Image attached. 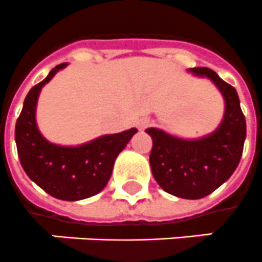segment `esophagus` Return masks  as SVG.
<instances>
[{"label": "esophagus", "mask_w": 262, "mask_h": 262, "mask_svg": "<svg viewBox=\"0 0 262 262\" xmlns=\"http://www.w3.org/2000/svg\"><path fill=\"white\" fill-rule=\"evenodd\" d=\"M148 124H150V120H148V119H141V120H138V123H137L138 128L139 129L144 128V127H147Z\"/></svg>", "instance_id": "esophagus-1"}]
</instances>
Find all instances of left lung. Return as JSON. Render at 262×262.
Segmentation results:
<instances>
[{
  "instance_id": "8db88e82",
  "label": "left lung",
  "mask_w": 262,
  "mask_h": 262,
  "mask_svg": "<svg viewBox=\"0 0 262 262\" xmlns=\"http://www.w3.org/2000/svg\"><path fill=\"white\" fill-rule=\"evenodd\" d=\"M207 77L225 98V116L214 133L199 139H181L162 129L147 128L152 138L150 166L167 193L196 200L212 193L231 177L239 164L246 138V120L237 91L208 68H193Z\"/></svg>"
}]
</instances>
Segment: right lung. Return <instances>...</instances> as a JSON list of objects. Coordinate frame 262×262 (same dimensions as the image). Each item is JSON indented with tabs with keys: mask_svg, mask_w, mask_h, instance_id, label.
<instances>
[{
	"mask_svg": "<svg viewBox=\"0 0 262 262\" xmlns=\"http://www.w3.org/2000/svg\"><path fill=\"white\" fill-rule=\"evenodd\" d=\"M66 64L55 66L29 91L16 121L14 139L20 164L29 179L52 198L77 202L95 196L105 188L116 157L138 129L102 135L74 147L48 142L36 125L37 98L41 88Z\"/></svg>",
	"mask_w": 262,
	"mask_h": 262,
	"instance_id": "add662e5",
	"label": "right lung"
}]
</instances>
